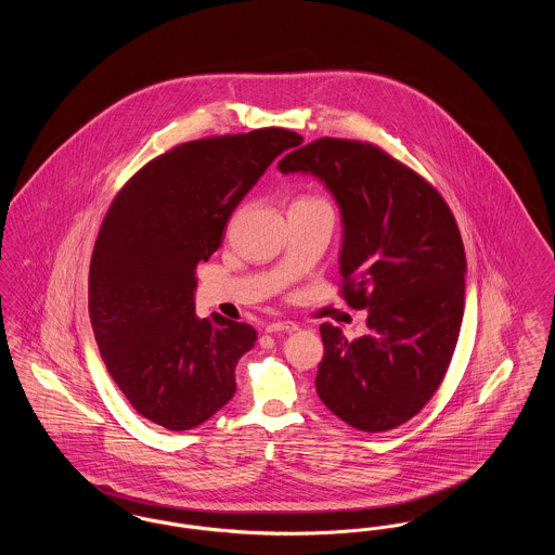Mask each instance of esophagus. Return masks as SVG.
Listing matches in <instances>:
<instances>
[{
  "label": "esophagus",
  "mask_w": 555,
  "mask_h": 555,
  "mask_svg": "<svg viewBox=\"0 0 555 555\" xmlns=\"http://www.w3.org/2000/svg\"><path fill=\"white\" fill-rule=\"evenodd\" d=\"M295 331H299V326H297L295 322H283V320H279V322L266 324V333H270V335H276V333H295Z\"/></svg>",
  "instance_id": "obj_1"
}]
</instances>
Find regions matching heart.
<instances>
[{
	"instance_id": "1",
	"label": "heart",
	"mask_w": 555,
	"mask_h": 555,
	"mask_svg": "<svg viewBox=\"0 0 555 555\" xmlns=\"http://www.w3.org/2000/svg\"><path fill=\"white\" fill-rule=\"evenodd\" d=\"M293 206H314V208H328L322 199H318V197H301V199H297Z\"/></svg>"
}]
</instances>
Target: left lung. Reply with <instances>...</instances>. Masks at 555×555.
Returning a JSON list of instances; mask_svg holds the SVG:
<instances>
[{
	"instance_id": "left-lung-1",
	"label": "left lung",
	"mask_w": 555,
	"mask_h": 555,
	"mask_svg": "<svg viewBox=\"0 0 555 555\" xmlns=\"http://www.w3.org/2000/svg\"><path fill=\"white\" fill-rule=\"evenodd\" d=\"M310 175L339 206V272L369 335L347 341L320 326L317 391L344 423L383 433L418 414L441 385L457 344L466 254L443 197L370 143L318 139L279 162Z\"/></svg>"
}]
</instances>
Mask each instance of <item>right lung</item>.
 I'll return each instance as SVG.
<instances>
[{
  "label": "right lung",
  "mask_w": 555,
  "mask_h": 555,
  "mask_svg": "<svg viewBox=\"0 0 555 555\" xmlns=\"http://www.w3.org/2000/svg\"><path fill=\"white\" fill-rule=\"evenodd\" d=\"M301 141L287 129L191 141L112 202L89 268V317L109 376L143 418L189 430L235 396V366L258 335L195 314V270L266 168Z\"/></svg>",
  "instance_id": "add662e5"
}]
</instances>
